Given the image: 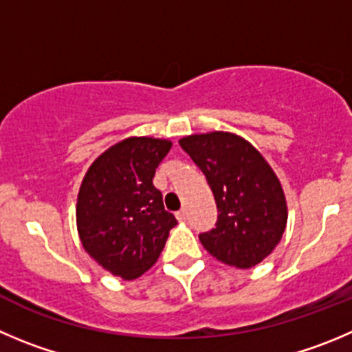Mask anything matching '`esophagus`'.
<instances>
[{
  "instance_id": "34e87169",
  "label": "esophagus",
  "mask_w": 352,
  "mask_h": 352,
  "mask_svg": "<svg viewBox=\"0 0 352 352\" xmlns=\"http://www.w3.org/2000/svg\"><path fill=\"white\" fill-rule=\"evenodd\" d=\"M176 217H178V221H185L186 219V210L185 209L178 210V212H176Z\"/></svg>"
}]
</instances>
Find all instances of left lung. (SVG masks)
<instances>
[{"instance_id":"left-lung-1","label":"left lung","mask_w":352,"mask_h":352,"mask_svg":"<svg viewBox=\"0 0 352 352\" xmlns=\"http://www.w3.org/2000/svg\"><path fill=\"white\" fill-rule=\"evenodd\" d=\"M179 145L206 174L219 212L216 228L199 235L204 249L242 270L259 264L280 243L289 216L274 170L233 133L190 135Z\"/></svg>"}]
</instances>
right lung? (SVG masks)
<instances>
[{
    "mask_svg": "<svg viewBox=\"0 0 352 352\" xmlns=\"http://www.w3.org/2000/svg\"><path fill=\"white\" fill-rule=\"evenodd\" d=\"M170 146L169 140L131 136L105 150L82 179L76 207L79 239L113 276L135 280L148 271L178 224L153 186Z\"/></svg>",
    "mask_w": 352,
    "mask_h": 352,
    "instance_id": "add662e5",
    "label": "right lung"
}]
</instances>
